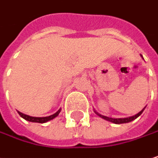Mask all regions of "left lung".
Listing matches in <instances>:
<instances>
[{"mask_svg":"<svg viewBox=\"0 0 158 158\" xmlns=\"http://www.w3.org/2000/svg\"><path fill=\"white\" fill-rule=\"evenodd\" d=\"M144 108H145V107H144ZM144 108H143L142 111H140L138 114H136V115H134V116H132V117H130V118H108V117H106V116L100 115V114H99V113H97L96 111H94V112H95L99 117H101L102 118H104V119H106V120H107V121L113 122V123H115V124H122V123H128V122H131V121H132V120L136 119L139 116H141V114L143 112Z\"/></svg>","mask_w":158,"mask_h":158,"instance_id":"obj_1","label":"left lung"}]
</instances>
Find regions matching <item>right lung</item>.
I'll use <instances>...</instances> for the list:
<instances>
[{
	"instance_id": "right-lung-1",
	"label": "right lung",
	"mask_w": 158,
	"mask_h": 158,
	"mask_svg": "<svg viewBox=\"0 0 158 158\" xmlns=\"http://www.w3.org/2000/svg\"><path fill=\"white\" fill-rule=\"evenodd\" d=\"M60 111H61V110L59 109V110H58L56 113H54L53 115L49 116V117H44V118L30 117V116L25 115V114H23V113H21V112H19V111H17V112H18V114L20 115L21 118H23L24 119H26V120H27V121H30V122H37V123H45V122H47V121H49V120H52V119H53L54 118H56V117L59 115Z\"/></svg>"
}]
</instances>
